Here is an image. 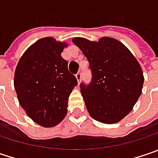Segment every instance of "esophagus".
Here are the masks:
<instances>
[{
	"label": "esophagus",
	"mask_w": 158,
	"mask_h": 158,
	"mask_svg": "<svg viewBox=\"0 0 158 158\" xmlns=\"http://www.w3.org/2000/svg\"><path fill=\"white\" fill-rule=\"evenodd\" d=\"M75 76H76V79H77L78 83H80V81H81V78H82V72H81V71H79L78 73L75 74Z\"/></svg>",
	"instance_id": "34e87169"
}]
</instances>
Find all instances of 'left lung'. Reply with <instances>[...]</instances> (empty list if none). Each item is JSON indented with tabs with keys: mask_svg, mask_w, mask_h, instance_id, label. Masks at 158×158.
I'll return each mask as SVG.
<instances>
[{
	"mask_svg": "<svg viewBox=\"0 0 158 158\" xmlns=\"http://www.w3.org/2000/svg\"><path fill=\"white\" fill-rule=\"evenodd\" d=\"M89 62L92 80L80 84L87 110L105 124L118 122L131 111L141 94L144 76L140 64L119 41L102 38L92 42L73 39Z\"/></svg>",
	"mask_w": 158,
	"mask_h": 158,
	"instance_id": "8db88e82",
	"label": "left lung"
}]
</instances>
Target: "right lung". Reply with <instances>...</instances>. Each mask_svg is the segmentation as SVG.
Masks as SVG:
<instances>
[{"label":"right lung","mask_w":158,"mask_h":158,"mask_svg":"<svg viewBox=\"0 0 158 158\" xmlns=\"http://www.w3.org/2000/svg\"><path fill=\"white\" fill-rule=\"evenodd\" d=\"M65 43L53 38L38 40L22 55L14 74L18 100L36 123L57 125L67 113V102L76 77L61 56Z\"/></svg>","instance_id":"obj_1"}]
</instances>
